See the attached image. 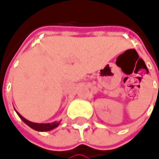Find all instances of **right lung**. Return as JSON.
I'll return each instance as SVG.
<instances>
[{"mask_svg": "<svg viewBox=\"0 0 159 159\" xmlns=\"http://www.w3.org/2000/svg\"><path fill=\"white\" fill-rule=\"evenodd\" d=\"M19 117L23 121L25 122L27 126H29L31 128L36 130V131H40V132H45V131H50V130L54 129L55 127L59 125V122H53V123H47V124H41V123H34L31 122L27 120H25L24 117H22L20 114L17 113Z\"/></svg>", "mask_w": 159, "mask_h": 159, "instance_id": "add662e5", "label": "right lung"}]
</instances>
